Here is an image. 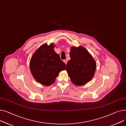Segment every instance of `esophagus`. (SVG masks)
Returning a JSON list of instances; mask_svg holds the SVG:
<instances>
[{
    "label": "esophagus",
    "mask_w": 126,
    "mask_h": 126,
    "mask_svg": "<svg viewBox=\"0 0 126 126\" xmlns=\"http://www.w3.org/2000/svg\"><path fill=\"white\" fill-rule=\"evenodd\" d=\"M63 62H64L65 64H66V63H67V60H63Z\"/></svg>",
    "instance_id": "34e87169"
}]
</instances>
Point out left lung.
Instances as JSON below:
<instances>
[{"mask_svg":"<svg viewBox=\"0 0 126 126\" xmlns=\"http://www.w3.org/2000/svg\"><path fill=\"white\" fill-rule=\"evenodd\" d=\"M71 60L66 64V72L72 82L76 85L85 84L92 80L96 69V63L92 55L83 47L71 48Z\"/></svg>","mask_w":126,"mask_h":126,"instance_id":"8db88e82","label":"left lung"}]
</instances>
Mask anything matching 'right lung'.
<instances>
[{
	"instance_id": "obj_1",
	"label": "right lung",
	"mask_w": 126,
	"mask_h": 126,
	"mask_svg": "<svg viewBox=\"0 0 126 126\" xmlns=\"http://www.w3.org/2000/svg\"><path fill=\"white\" fill-rule=\"evenodd\" d=\"M53 43L44 44L32 55L29 63L34 78L40 84L49 86L55 81L58 74L65 70V64L54 50Z\"/></svg>"
}]
</instances>
